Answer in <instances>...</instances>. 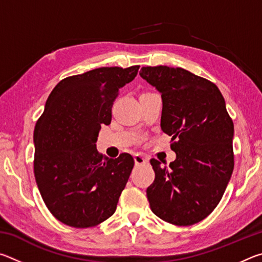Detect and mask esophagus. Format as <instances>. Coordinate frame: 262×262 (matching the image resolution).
I'll list each match as a JSON object with an SVG mask.
<instances>
[{"mask_svg": "<svg viewBox=\"0 0 262 262\" xmlns=\"http://www.w3.org/2000/svg\"><path fill=\"white\" fill-rule=\"evenodd\" d=\"M134 161H135L136 165H142V164H148L149 163L148 157H145L144 155H141V154L134 155Z\"/></svg>", "mask_w": 262, "mask_h": 262, "instance_id": "34e87169", "label": "esophagus"}]
</instances>
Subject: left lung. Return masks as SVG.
I'll return each instance as SVG.
<instances>
[{"instance_id":"left-lung-1","label":"left lung","mask_w":262,"mask_h":262,"mask_svg":"<svg viewBox=\"0 0 262 262\" xmlns=\"http://www.w3.org/2000/svg\"><path fill=\"white\" fill-rule=\"evenodd\" d=\"M141 77L161 92V127L172 136L170 167L152 158L154 183L147 188L152 212L187 227L219 205L231 178L233 122L214 83L183 68L142 67Z\"/></svg>"}]
</instances>
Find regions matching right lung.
Listing matches in <instances>:
<instances>
[{
  "instance_id": "add662e5",
  "label": "right lung",
  "mask_w": 262,
  "mask_h": 262,
  "mask_svg": "<svg viewBox=\"0 0 262 262\" xmlns=\"http://www.w3.org/2000/svg\"><path fill=\"white\" fill-rule=\"evenodd\" d=\"M140 66L101 67L56 84L35 123L34 177L52 215L74 228H91L114 214L134 167L132 155L107 158L96 149L110 125L119 90Z\"/></svg>"
}]
</instances>
